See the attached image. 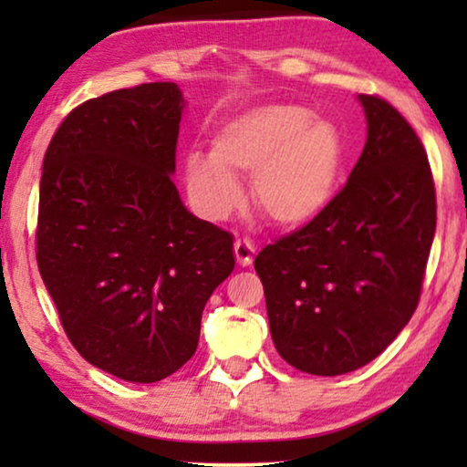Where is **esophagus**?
<instances>
[{
  "mask_svg": "<svg viewBox=\"0 0 467 467\" xmlns=\"http://www.w3.org/2000/svg\"><path fill=\"white\" fill-rule=\"evenodd\" d=\"M234 251H235V259H238V264L242 267H246V265L253 264L254 246H253L251 240H235Z\"/></svg>",
  "mask_w": 467,
  "mask_h": 467,
  "instance_id": "esophagus-1",
  "label": "esophagus"
}]
</instances>
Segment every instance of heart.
I'll return each instance as SVG.
<instances>
[{
  "label": "heart",
  "mask_w": 467,
  "mask_h": 467,
  "mask_svg": "<svg viewBox=\"0 0 467 467\" xmlns=\"http://www.w3.org/2000/svg\"><path fill=\"white\" fill-rule=\"evenodd\" d=\"M344 165L340 127L296 104H261L223 120L213 152L191 150L184 178L206 219H225L244 200L238 174H251L254 200L274 223L297 227L334 202Z\"/></svg>",
  "instance_id": "b5f03b06"
}]
</instances>
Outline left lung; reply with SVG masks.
<instances>
[{"mask_svg": "<svg viewBox=\"0 0 467 467\" xmlns=\"http://www.w3.org/2000/svg\"><path fill=\"white\" fill-rule=\"evenodd\" d=\"M368 136L327 210L254 259L278 355L315 376L376 359L417 310L436 234L423 144L385 99L359 95Z\"/></svg>", "mask_w": 467, "mask_h": 467, "instance_id": "obj_1", "label": "left lung"}]
</instances>
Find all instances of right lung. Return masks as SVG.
Returning a JSON list of instances; mask_svg holds the SVG:
<instances>
[{
  "mask_svg": "<svg viewBox=\"0 0 467 467\" xmlns=\"http://www.w3.org/2000/svg\"><path fill=\"white\" fill-rule=\"evenodd\" d=\"M184 106L176 82L88 99L42 163V280L74 348L127 382L193 357L203 306L235 265L234 235L191 214L171 181Z\"/></svg>",
  "mask_w": 467,
  "mask_h": 467,
  "instance_id": "1",
  "label": "right lung"
}]
</instances>
